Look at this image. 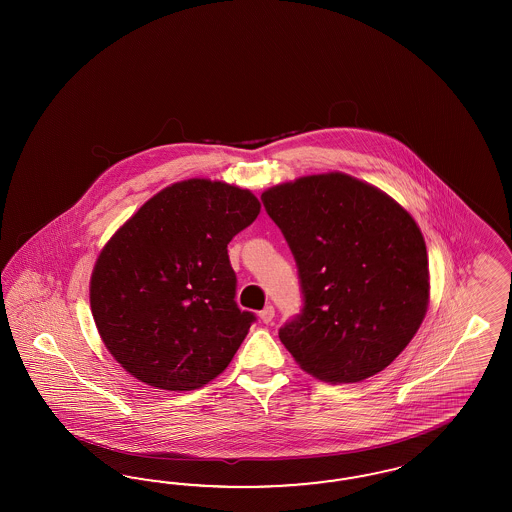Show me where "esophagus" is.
Returning a JSON list of instances; mask_svg holds the SVG:
<instances>
[{
  "label": "esophagus",
  "instance_id": "1",
  "mask_svg": "<svg viewBox=\"0 0 512 512\" xmlns=\"http://www.w3.org/2000/svg\"><path fill=\"white\" fill-rule=\"evenodd\" d=\"M274 315H276V311H274V306H266L264 310L259 311V317H261V321L263 323H272L274 321Z\"/></svg>",
  "mask_w": 512,
  "mask_h": 512
}]
</instances>
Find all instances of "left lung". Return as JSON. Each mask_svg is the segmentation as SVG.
Returning <instances> with one entry per match:
<instances>
[{
	"instance_id": "obj_1",
	"label": "left lung",
	"mask_w": 512,
	"mask_h": 512,
	"mask_svg": "<svg viewBox=\"0 0 512 512\" xmlns=\"http://www.w3.org/2000/svg\"><path fill=\"white\" fill-rule=\"evenodd\" d=\"M295 257L302 310L279 340L304 372L357 383L385 370L428 308V253L415 219L383 191L330 172L261 195Z\"/></svg>"
}]
</instances>
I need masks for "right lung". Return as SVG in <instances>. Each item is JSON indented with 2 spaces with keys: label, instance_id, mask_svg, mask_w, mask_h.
<instances>
[{
  "label": "right lung",
  "instance_id": "add662e5",
  "mask_svg": "<svg viewBox=\"0 0 512 512\" xmlns=\"http://www.w3.org/2000/svg\"><path fill=\"white\" fill-rule=\"evenodd\" d=\"M248 189L186 180L110 238L90 304L110 355L150 387L195 390L223 372L255 313L238 308L227 246L259 216Z\"/></svg>",
  "mask_w": 512,
  "mask_h": 512
}]
</instances>
